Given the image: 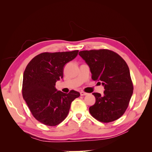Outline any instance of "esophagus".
Returning a JSON list of instances; mask_svg holds the SVG:
<instances>
[{
	"label": "esophagus",
	"mask_w": 152,
	"mask_h": 152,
	"mask_svg": "<svg viewBox=\"0 0 152 152\" xmlns=\"http://www.w3.org/2000/svg\"><path fill=\"white\" fill-rule=\"evenodd\" d=\"M87 93H85V92H84V91H81V92H80V95H81V96H86V95H87Z\"/></svg>",
	"instance_id": "esophagus-1"
}]
</instances>
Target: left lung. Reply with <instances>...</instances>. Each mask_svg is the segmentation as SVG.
I'll return each instance as SVG.
<instances>
[{"label": "left lung", "instance_id": "left-lung-1", "mask_svg": "<svg viewBox=\"0 0 152 152\" xmlns=\"http://www.w3.org/2000/svg\"><path fill=\"white\" fill-rule=\"evenodd\" d=\"M90 68L92 79L104 86L103 95L93 94L96 103L89 112L98 121L108 123L117 120L126 112L133 93L129 68L118 54L108 49L80 51Z\"/></svg>", "mask_w": 152, "mask_h": 152}]
</instances>
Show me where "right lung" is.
Returning a JSON list of instances; mask_svg holds the SVG:
<instances>
[{
  "instance_id": "right-lung-1",
  "label": "right lung",
  "mask_w": 152,
  "mask_h": 152,
  "mask_svg": "<svg viewBox=\"0 0 152 152\" xmlns=\"http://www.w3.org/2000/svg\"><path fill=\"white\" fill-rule=\"evenodd\" d=\"M79 50L43 53L34 57L23 73L22 94L33 116L40 122L55 126L65 120L71 103L79 97L72 90L57 91L56 82L63 77V67L74 59Z\"/></svg>"
}]
</instances>
